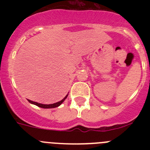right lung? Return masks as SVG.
<instances>
[{
  "label": "right lung",
  "instance_id": "right-lung-1",
  "mask_svg": "<svg viewBox=\"0 0 150 150\" xmlns=\"http://www.w3.org/2000/svg\"><path fill=\"white\" fill-rule=\"evenodd\" d=\"M67 96H68V94H67V95H66V96L64 97V98L62 99V100H60V101H59V102H56V103H55V104H40V103H38V102L33 101V100H28V101L30 102V104H34V105L38 106V107H41V108H44V109H49V108H55V107H59V106H60L61 104H62V103L64 101V100L67 98Z\"/></svg>",
  "mask_w": 150,
  "mask_h": 150
}]
</instances>
